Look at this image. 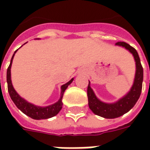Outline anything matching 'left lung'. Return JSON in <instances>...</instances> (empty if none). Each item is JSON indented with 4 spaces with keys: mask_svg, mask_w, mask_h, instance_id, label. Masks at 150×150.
I'll return each mask as SVG.
<instances>
[{
    "mask_svg": "<svg viewBox=\"0 0 150 150\" xmlns=\"http://www.w3.org/2000/svg\"><path fill=\"white\" fill-rule=\"evenodd\" d=\"M116 45L129 50L132 54L136 62L135 77L129 92L114 103H105L101 101L96 96L94 91L91 88V83L89 81L88 87L89 108L94 114L106 119H114L116 117H120L131 110L136 104L137 101L138 100L142 89L143 68L141 64L138 53L137 52V50L133 47L124 42H119L116 43Z\"/></svg>",
    "mask_w": 150,
    "mask_h": 150,
    "instance_id": "8db88e82",
    "label": "left lung"
}]
</instances>
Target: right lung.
<instances>
[{"label": "right lung", "mask_w": 150, "mask_h": 150, "mask_svg": "<svg viewBox=\"0 0 150 150\" xmlns=\"http://www.w3.org/2000/svg\"><path fill=\"white\" fill-rule=\"evenodd\" d=\"M18 51V50H16L13 54V55L12 57L10 64L8 66L7 69V83H8V91L9 93V96L11 97L12 100L13 101L15 105L18 107V109L25 114L26 116H30L32 119L34 120H44V119H49L50 117L56 116L58 113L60 112L62 108V99L64 94V91L67 88L69 85L71 84L72 81L74 80V78H72L69 82L61 86V96L59 100L56 103L48 106L45 107H41V106H37L34 104H31L30 102H28L25 100L24 98L21 97L17 91H15L13 86L12 84L11 81V66L13 62V59L15 55V53Z\"/></svg>", "instance_id": "add662e5"}]
</instances>
